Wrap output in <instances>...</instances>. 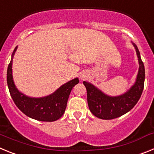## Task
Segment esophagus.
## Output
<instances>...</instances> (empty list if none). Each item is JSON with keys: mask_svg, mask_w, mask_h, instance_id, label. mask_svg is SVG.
Returning a JSON list of instances; mask_svg holds the SVG:
<instances>
[{"mask_svg": "<svg viewBox=\"0 0 154 154\" xmlns=\"http://www.w3.org/2000/svg\"><path fill=\"white\" fill-rule=\"evenodd\" d=\"M79 78L81 80H84L87 78V74L86 73H81L79 75Z\"/></svg>", "mask_w": 154, "mask_h": 154, "instance_id": "1", "label": "esophagus"}]
</instances>
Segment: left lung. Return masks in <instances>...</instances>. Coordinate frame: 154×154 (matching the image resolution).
<instances>
[{
  "instance_id": "8db88e82",
  "label": "left lung",
  "mask_w": 154,
  "mask_h": 154,
  "mask_svg": "<svg viewBox=\"0 0 154 154\" xmlns=\"http://www.w3.org/2000/svg\"><path fill=\"white\" fill-rule=\"evenodd\" d=\"M132 44L138 58L139 70L135 82L126 92L119 96H109L89 82H83L89 110L99 119H112L124 115L134 107L140 98L144 87L145 69L138 48L133 42Z\"/></svg>"
}]
</instances>
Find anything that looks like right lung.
Masks as SVG:
<instances>
[{
  "instance_id": "1",
  "label": "right lung",
  "mask_w": 154,
  "mask_h": 154,
  "mask_svg": "<svg viewBox=\"0 0 154 154\" xmlns=\"http://www.w3.org/2000/svg\"><path fill=\"white\" fill-rule=\"evenodd\" d=\"M17 49L16 46L7 71V82L13 101L23 113L31 119L44 122L57 120L65 112L71 91L79 80L78 78L70 80L48 96L38 98L26 96L17 89L13 79L12 63Z\"/></svg>"
}]
</instances>
